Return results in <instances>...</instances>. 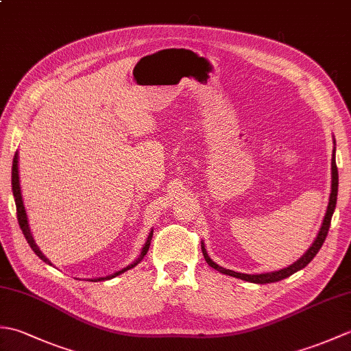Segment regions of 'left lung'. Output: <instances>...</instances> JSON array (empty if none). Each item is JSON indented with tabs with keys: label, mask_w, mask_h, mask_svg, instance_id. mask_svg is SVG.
Masks as SVG:
<instances>
[{
	"label": "left lung",
	"mask_w": 351,
	"mask_h": 351,
	"mask_svg": "<svg viewBox=\"0 0 351 351\" xmlns=\"http://www.w3.org/2000/svg\"><path fill=\"white\" fill-rule=\"evenodd\" d=\"M333 145H335V138H333ZM335 152H337V147L333 146V154H332V185H330V196H329V205H327V210L324 214V219L322 223V228H319L318 234L315 237L314 243L311 244V247L303 253V255L295 261L294 264H291L285 268H282V270L278 271H270V273H261V274H245V273H237L234 270H226V268L220 267L219 264H215L214 261L208 255V252L205 249V244L204 241L200 243L202 244V253H204V258L208 263V265L213 267L214 270H217L223 274H228V276H232V278L237 279H241L245 282H252V283H271V282H279L282 279L288 278V276L297 273L302 268L306 267L312 259L315 258V255L318 253V250L322 249V245L326 240L327 232H329V228H330V220H332V215L335 213V206H337V199H338V167H337V161H335Z\"/></svg>",
	"instance_id": "left-lung-1"
}]
</instances>
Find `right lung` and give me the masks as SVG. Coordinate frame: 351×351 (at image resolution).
Returning <instances> with one entry per match:
<instances>
[{
  "mask_svg": "<svg viewBox=\"0 0 351 351\" xmlns=\"http://www.w3.org/2000/svg\"><path fill=\"white\" fill-rule=\"evenodd\" d=\"M18 158H19V154L16 152V154H14L13 166H12V191H13L14 204H16V213H18V221H19V226H21V229H22V234H24V237H25V240H27V241H28V244H29V247H32V249L34 250L36 255L39 256V258L43 261V263H47V264L52 265L51 261H49L47 256H45L43 253H42V250L39 249V245L36 244L34 238H33V232H32V229H29V225H28V217H27V211H25V206H24V200H22V195H21L19 167H18V162H19V161H18ZM152 234H154V229L151 230V232H149V235H147V240H146V243H145L143 247H141V252H140L138 258H137L136 261H134L132 264H130L128 267H125V268H122V270H119V271H116V273H113V274L104 276V278L88 279V280H92V282H98V280H108V279H113V278H116V276L122 274V273H125L126 270H131V268L136 267V265L140 263V261L145 258L146 253H147V250H149V245H151Z\"/></svg>",
  "mask_w": 351,
  "mask_h": 351,
  "instance_id": "add662e5",
  "label": "right lung"
}]
</instances>
